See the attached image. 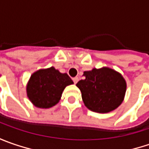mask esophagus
Segmentation results:
<instances>
[{
  "label": "esophagus",
  "instance_id": "34e87169",
  "mask_svg": "<svg viewBox=\"0 0 149 149\" xmlns=\"http://www.w3.org/2000/svg\"><path fill=\"white\" fill-rule=\"evenodd\" d=\"M73 81H74V84H77V82L79 81V78L78 77L73 78Z\"/></svg>",
  "mask_w": 149,
  "mask_h": 149
}]
</instances>
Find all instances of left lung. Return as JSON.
I'll list each match as a JSON object with an SVG mask.
<instances>
[{
  "instance_id": "8db88e82",
  "label": "left lung",
  "mask_w": 149,
  "mask_h": 149,
  "mask_svg": "<svg viewBox=\"0 0 149 149\" xmlns=\"http://www.w3.org/2000/svg\"><path fill=\"white\" fill-rule=\"evenodd\" d=\"M83 75L84 79L76 86L81 91L84 105L91 111L105 113L122 104L127 85L121 74L103 67L84 71Z\"/></svg>"
}]
</instances>
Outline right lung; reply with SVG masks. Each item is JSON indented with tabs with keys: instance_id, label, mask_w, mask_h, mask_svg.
<instances>
[{
	"instance_id": "obj_1",
	"label": "right lung",
	"mask_w": 149,
	"mask_h": 149,
	"mask_svg": "<svg viewBox=\"0 0 149 149\" xmlns=\"http://www.w3.org/2000/svg\"><path fill=\"white\" fill-rule=\"evenodd\" d=\"M74 84L70 77L54 67L36 71L29 79L26 93L36 107L49 109L59 103L66 86Z\"/></svg>"
}]
</instances>
